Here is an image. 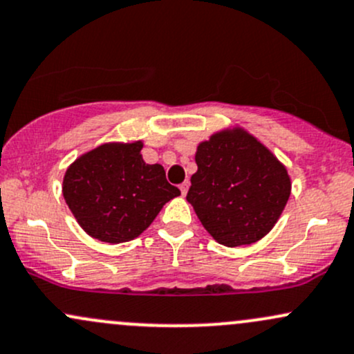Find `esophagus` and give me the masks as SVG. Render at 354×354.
Returning a JSON list of instances; mask_svg holds the SVG:
<instances>
[{"mask_svg":"<svg viewBox=\"0 0 354 354\" xmlns=\"http://www.w3.org/2000/svg\"><path fill=\"white\" fill-rule=\"evenodd\" d=\"M189 182H184V184H180V192L182 196H187V190H189Z\"/></svg>","mask_w":354,"mask_h":354,"instance_id":"1","label":"esophagus"}]
</instances>
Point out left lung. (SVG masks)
Instances as JSON below:
<instances>
[{
    "mask_svg": "<svg viewBox=\"0 0 354 354\" xmlns=\"http://www.w3.org/2000/svg\"><path fill=\"white\" fill-rule=\"evenodd\" d=\"M187 202L214 241L225 248L254 244L272 230L291 196L283 162L239 125L201 142Z\"/></svg>",
    "mask_w": 354,
    "mask_h": 354,
    "instance_id": "left-lung-1",
    "label": "left lung"
}]
</instances>
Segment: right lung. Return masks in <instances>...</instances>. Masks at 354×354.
<instances>
[{
	"mask_svg": "<svg viewBox=\"0 0 354 354\" xmlns=\"http://www.w3.org/2000/svg\"><path fill=\"white\" fill-rule=\"evenodd\" d=\"M144 142H105L71 162L62 192L80 227L93 239L122 244L140 236L180 190L160 164H145Z\"/></svg>",
	"mask_w": 354,
	"mask_h": 354,
	"instance_id": "1",
	"label": "right lung"
}]
</instances>
